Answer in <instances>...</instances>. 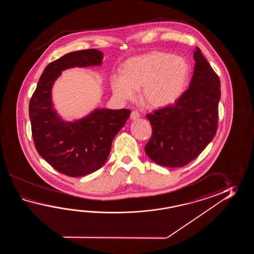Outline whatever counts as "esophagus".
Returning <instances> with one entry per match:
<instances>
[{
    "label": "esophagus",
    "mask_w": 254,
    "mask_h": 254,
    "mask_svg": "<svg viewBox=\"0 0 254 254\" xmlns=\"http://www.w3.org/2000/svg\"><path fill=\"white\" fill-rule=\"evenodd\" d=\"M139 118H140V114H139L137 111L131 112V114H130V119L132 120V121H135V120H138Z\"/></svg>",
    "instance_id": "34e87169"
}]
</instances>
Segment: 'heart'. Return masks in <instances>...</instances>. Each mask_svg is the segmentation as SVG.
I'll return each instance as SVG.
<instances>
[{"label": "heart", "instance_id": "obj_1", "mask_svg": "<svg viewBox=\"0 0 254 254\" xmlns=\"http://www.w3.org/2000/svg\"><path fill=\"white\" fill-rule=\"evenodd\" d=\"M190 72L189 64L183 57L154 51L127 60L123 73L113 74L110 84L120 101L133 99L141 86V102L149 108L162 109L184 94Z\"/></svg>", "mask_w": 254, "mask_h": 254}]
</instances>
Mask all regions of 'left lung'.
Instances as JSON below:
<instances>
[{"mask_svg": "<svg viewBox=\"0 0 254 254\" xmlns=\"http://www.w3.org/2000/svg\"><path fill=\"white\" fill-rule=\"evenodd\" d=\"M189 89L173 106L146 117L152 135L146 144L147 156L165 167H183L200 155L214 138L218 125L221 83L198 47Z\"/></svg>", "mask_w": 254, "mask_h": 254, "instance_id": "1", "label": "left lung"}]
</instances>
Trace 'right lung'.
<instances>
[{
  "mask_svg": "<svg viewBox=\"0 0 254 254\" xmlns=\"http://www.w3.org/2000/svg\"><path fill=\"white\" fill-rule=\"evenodd\" d=\"M103 54L87 49L65 54L49 64L29 104L33 141L50 165L70 177L94 173L108 159L114 137L129 119L127 109L97 108L80 119L66 121L54 108L52 91L62 71L101 66Z\"/></svg>",
  "mask_w": 254,
  "mask_h": 254,
  "instance_id": "add662e5",
  "label": "right lung"
}]
</instances>
